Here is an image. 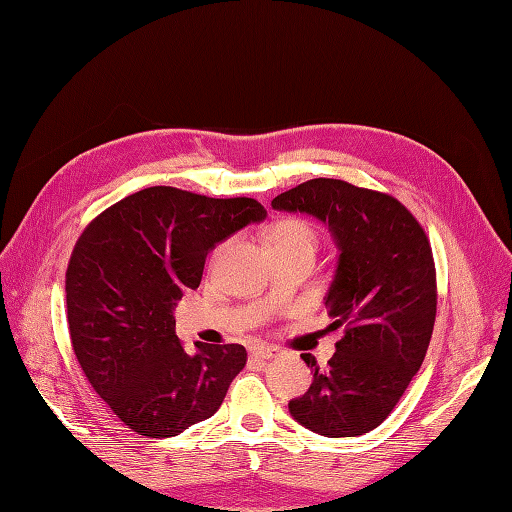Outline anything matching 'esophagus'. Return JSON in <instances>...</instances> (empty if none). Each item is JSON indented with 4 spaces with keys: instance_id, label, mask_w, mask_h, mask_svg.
<instances>
[{
    "instance_id": "esophagus-1",
    "label": "esophagus",
    "mask_w": 512,
    "mask_h": 512,
    "mask_svg": "<svg viewBox=\"0 0 512 512\" xmlns=\"http://www.w3.org/2000/svg\"><path fill=\"white\" fill-rule=\"evenodd\" d=\"M281 354V350L273 345H257L250 350V356L257 358V361H270V358H277Z\"/></svg>"
}]
</instances>
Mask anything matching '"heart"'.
<instances>
[{
	"mask_svg": "<svg viewBox=\"0 0 512 512\" xmlns=\"http://www.w3.org/2000/svg\"><path fill=\"white\" fill-rule=\"evenodd\" d=\"M268 246H308L314 250L317 233L308 222L297 220V217H286V220H279L270 228Z\"/></svg>",
	"mask_w": 512,
	"mask_h": 512,
	"instance_id": "heart-1",
	"label": "heart"
}]
</instances>
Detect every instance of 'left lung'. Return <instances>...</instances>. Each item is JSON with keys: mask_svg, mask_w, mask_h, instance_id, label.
Segmentation results:
<instances>
[{"mask_svg": "<svg viewBox=\"0 0 512 512\" xmlns=\"http://www.w3.org/2000/svg\"><path fill=\"white\" fill-rule=\"evenodd\" d=\"M273 209L323 222L339 248L323 303L343 336L325 369L301 354L312 385L288 411L319 436H363L389 416L427 354L438 303L429 239L396 198L343 180L303 182Z\"/></svg>", "mask_w": 512, "mask_h": 512, "instance_id": "8db88e82", "label": "left lung"}]
</instances>
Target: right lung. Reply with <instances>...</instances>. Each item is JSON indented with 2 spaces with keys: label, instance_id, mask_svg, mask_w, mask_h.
<instances>
[{
  "label": "right lung",
  "instance_id": "add662e5",
  "mask_svg": "<svg viewBox=\"0 0 512 512\" xmlns=\"http://www.w3.org/2000/svg\"><path fill=\"white\" fill-rule=\"evenodd\" d=\"M264 220L253 198L149 187L103 211L76 242L65 273L74 354L140 436L171 438L211 418L244 369L237 343L184 352L173 310L182 290L200 286L217 244Z\"/></svg>",
  "mask_w": 512,
  "mask_h": 512
}]
</instances>
